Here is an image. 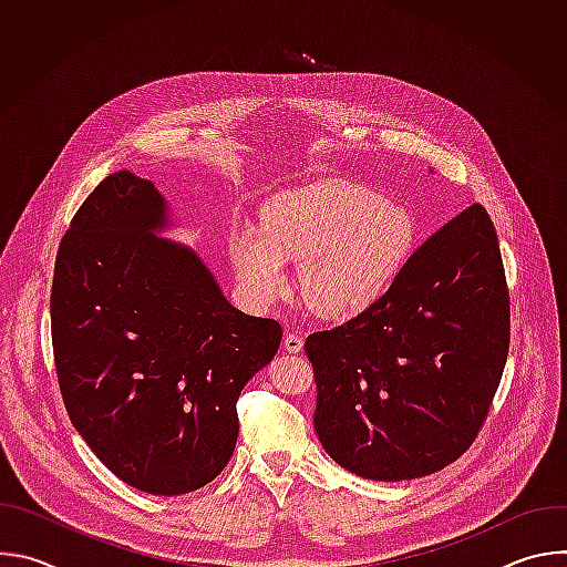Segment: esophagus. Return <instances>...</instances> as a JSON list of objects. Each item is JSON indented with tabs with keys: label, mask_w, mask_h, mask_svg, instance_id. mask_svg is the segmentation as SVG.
<instances>
[{
	"label": "esophagus",
	"mask_w": 567,
	"mask_h": 567,
	"mask_svg": "<svg viewBox=\"0 0 567 567\" xmlns=\"http://www.w3.org/2000/svg\"><path fill=\"white\" fill-rule=\"evenodd\" d=\"M282 348H285V352H289V354H298V352L302 350V337L289 332V334L285 337V341H282Z\"/></svg>",
	"instance_id": "obj_1"
}]
</instances>
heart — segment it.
I'll return each mask as SVG.
<instances>
[{
    "label": "heart",
    "instance_id": "obj_1",
    "mask_svg": "<svg viewBox=\"0 0 567 567\" xmlns=\"http://www.w3.org/2000/svg\"><path fill=\"white\" fill-rule=\"evenodd\" d=\"M415 241L409 210L348 179H322L271 197L262 228L230 237V262L258 300L289 287L285 262L300 265L307 305L328 318L372 309L399 280Z\"/></svg>",
    "mask_w": 567,
    "mask_h": 567
}]
</instances>
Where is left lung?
Instances as JSON below:
<instances>
[{
  "label": "left lung",
  "instance_id": "obj_1",
  "mask_svg": "<svg viewBox=\"0 0 567 567\" xmlns=\"http://www.w3.org/2000/svg\"><path fill=\"white\" fill-rule=\"evenodd\" d=\"M509 316L494 221L471 204L415 249L383 300L307 337L320 444L381 482L455 462L489 415Z\"/></svg>",
  "mask_w": 567,
  "mask_h": 567
}]
</instances>
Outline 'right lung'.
<instances>
[{
  "mask_svg": "<svg viewBox=\"0 0 567 567\" xmlns=\"http://www.w3.org/2000/svg\"><path fill=\"white\" fill-rule=\"evenodd\" d=\"M166 202L127 171L66 228L51 287L60 392L75 431L134 489L190 494L237 442V399L282 328L235 309L206 265L156 237Z\"/></svg>",
  "mask_w": 567,
  "mask_h": 567,
  "instance_id": "1",
  "label": "right lung"
}]
</instances>
